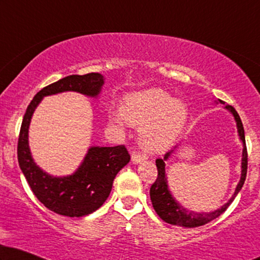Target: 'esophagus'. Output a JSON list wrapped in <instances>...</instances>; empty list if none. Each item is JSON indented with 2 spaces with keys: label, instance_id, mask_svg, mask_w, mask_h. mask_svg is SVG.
Here are the masks:
<instances>
[{
  "label": "esophagus",
  "instance_id": "obj_1",
  "mask_svg": "<svg viewBox=\"0 0 260 260\" xmlns=\"http://www.w3.org/2000/svg\"><path fill=\"white\" fill-rule=\"evenodd\" d=\"M147 159V156L143 155V154H140L138 151H133V154H131V161H133V163H141L143 162Z\"/></svg>",
  "mask_w": 260,
  "mask_h": 260
}]
</instances>
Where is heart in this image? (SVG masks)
<instances>
[{"label":"heart","instance_id":"obj_1","mask_svg":"<svg viewBox=\"0 0 260 260\" xmlns=\"http://www.w3.org/2000/svg\"><path fill=\"white\" fill-rule=\"evenodd\" d=\"M188 117L186 104L161 88L133 92L123 98L122 109L109 112L110 122L123 127L140 126L138 136L145 150L165 151L182 133Z\"/></svg>","mask_w":260,"mask_h":260}]
</instances>
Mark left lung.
Instances as JSON below:
<instances>
[{"mask_svg": "<svg viewBox=\"0 0 260 260\" xmlns=\"http://www.w3.org/2000/svg\"><path fill=\"white\" fill-rule=\"evenodd\" d=\"M218 101L223 105V108L232 113L234 117V120L237 123V129H238V135H239V138L243 143V157H241V176L240 181L238 182L236 190H234V194L232 198L230 199L229 202H226L225 205H222L221 207L215 209V211L212 212H194L189 211V209L184 208L183 206H181L179 202L176 201V199L173 197L172 191L169 190L168 187V180H167L166 176V161L170 157V155L173 154L174 150H170L165 155V157L157 158L156 159V167H157V179L154 183L151 184L150 188V199L152 207H154L155 212L157 213V215L161 218L163 221L167 223H170V225L175 226H182V227H188V229H191V227H199L202 225H206L212 220H214L222 214L223 212L229 208V206L232 204L234 198L237 197V194L239 193L241 188H243V184L245 182V179H246V173H247V150H246V143H245V133H244V126L243 123H241V119L236 109L233 106L225 104V102ZM177 145L174 149H176Z\"/></svg>", "mask_w": 260, "mask_h": 260, "instance_id": "left-lung-1", "label": "left lung"}]
</instances>
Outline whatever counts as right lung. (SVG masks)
Here are the masks:
<instances>
[{"label":"right lung","mask_w":260,"mask_h":260,"mask_svg":"<svg viewBox=\"0 0 260 260\" xmlns=\"http://www.w3.org/2000/svg\"><path fill=\"white\" fill-rule=\"evenodd\" d=\"M104 83V77L99 73L62 78L39 91L23 116L17 143L19 166L38 200L56 214L79 218L97 211L109 198L113 180L129 163L130 155L124 145L91 147L72 175L53 176L44 172L31 157L28 143L31 116L44 97L73 91L97 98Z\"/></svg>","instance_id":"right-lung-1"}]
</instances>
